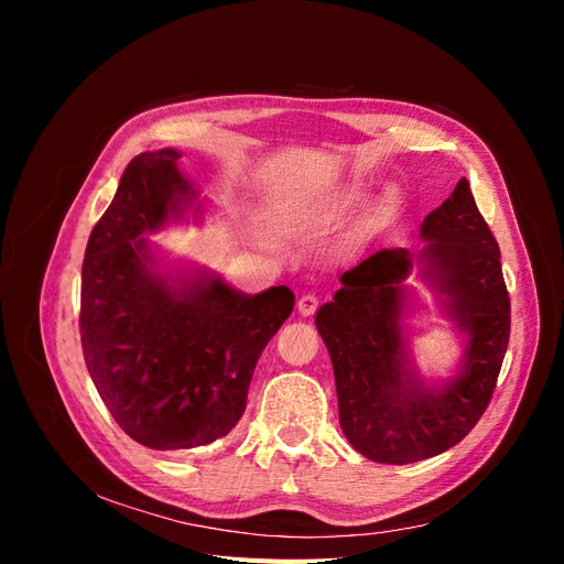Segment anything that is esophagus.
I'll return each mask as SVG.
<instances>
[{
    "instance_id": "34e87169",
    "label": "esophagus",
    "mask_w": 564,
    "mask_h": 564,
    "mask_svg": "<svg viewBox=\"0 0 564 564\" xmlns=\"http://www.w3.org/2000/svg\"><path fill=\"white\" fill-rule=\"evenodd\" d=\"M317 308H319V299H317L315 294H303V296L299 299V313H301L303 317L313 315Z\"/></svg>"
}]
</instances>
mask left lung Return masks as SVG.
I'll list each match as a JSON object with an SVG mask.
<instances>
[{"instance_id":"8db88e82","label":"left lung","mask_w":564,"mask_h":564,"mask_svg":"<svg viewBox=\"0 0 564 564\" xmlns=\"http://www.w3.org/2000/svg\"><path fill=\"white\" fill-rule=\"evenodd\" d=\"M416 261L468 334L466 362L440 390L404 367L402 286L414 263L406 249H381L340 275L332 303L317 311L329 350L338 419L350 445L379 464L404 466L458 445L480 421L497 388L510 336V296L501 251L466 178L423 218Z\"/></svg>"}]
</instances>
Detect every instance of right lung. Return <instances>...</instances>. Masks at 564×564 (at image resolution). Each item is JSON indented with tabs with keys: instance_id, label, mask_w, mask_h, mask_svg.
I'll use <instances>...</instances> for the list:
<instances>
[{
	"instance_id": "1",
	"label": "right lung",
	"mask_w": 564,
	"mask_h": 564,
	"mask_svg": "<svg viewBox=\"0 0 564 564\" xmlns=\"http://www.w3.org/2000/svg\"><path fill=\"white\" fill-rule=\"evenodd\" d=\"M172 148L133 158L89 235L82 263L84 362L131 440L174 452L226 437L247 409L256 362L294 311L280 284L247 296L216 278L174 286L150 265L143 232L195 195Z\"/></svg>"
}]
</instances>
